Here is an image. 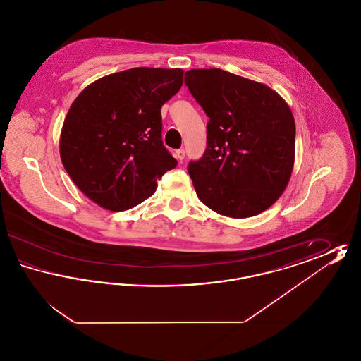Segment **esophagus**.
<instances>
[{
	"label": "esophagus",
	"instance_id": "34e87169",
	"mask_svg": "<svg viewBox=\"0 0 361 361\" xmlns=\"http://www.w3.org/2000/svg\"><path fill=\"white\" fill-rule=\"evenodd\" d=\"M174 157L178 159V161H183L185 158V150L184 149H178L174 152Z\"/></svg>",
	"mask_w": 361,
	"mask_h": 361
}]
</instances>
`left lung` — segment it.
I'll list each match as a JSON object with an SVG mask.
<instances>
[{"label":"left lung","instance_id":"8db88e82","mask_svg":"<svg viewBox=\"0 0 361 361\" xmlns=\"http://www.w3.org/2000/svg\"><path fill=\"white\" fill-rule=\"evenodd\" d=\"M185 84L209 118L204 155L188 166L197 197L227 218L268 209L293 169L288 104L269 86L222 69L189 70Z\"/></svg>","mask_w":361,"mask_h":361}]
</instances>
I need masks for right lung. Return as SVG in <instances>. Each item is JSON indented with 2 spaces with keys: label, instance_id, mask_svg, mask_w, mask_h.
Returning a JSON list of instances; mask_svg holds the SVG:
<instances>
[{
  "label": "right lung",
  "instance_id": "add662e5",
  "mask_svg": "<svg viewBox=\"0 0 361 361\" xmlns=\"http://www.w3.org/2000/svg\"><path fill=\"white\" fill-rule=\"evenodd\" d=\"M183 69L134 68L86 86L70 105L59 153L78 189L97 206L140 204L177 161L165 149L161 108L183 85Z\"/></svg>",
  "mask_w": 361,
  "mask_h": 361
}]
</instances>
